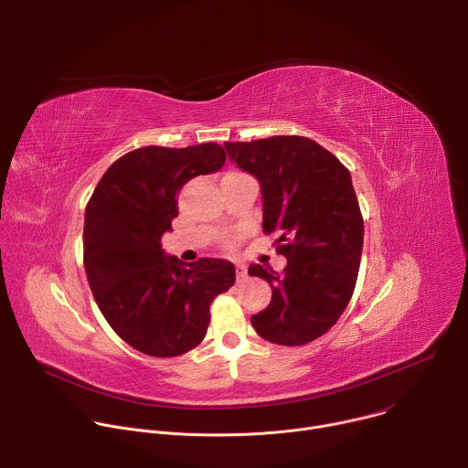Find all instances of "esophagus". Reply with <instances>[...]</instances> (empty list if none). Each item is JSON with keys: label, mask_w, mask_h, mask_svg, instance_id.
I'll use <instances>...</instances> for the list:
<instances>
[{"label": "esophagus", "mask_w": 468, "mask_h": 468, "mask_svg": "<svg viewBox=\"0 0 468 468\" xmlns=\"http://www.w3.org/2000/svg\"><path fill=\"white\" fill-rule=\"evenodd\" d=\"M246 276H248L246 266L239 262V264H237V280H239V282H242V280H246Z\"/></svg>", "instance_id": "obj_1"}]
</instances>
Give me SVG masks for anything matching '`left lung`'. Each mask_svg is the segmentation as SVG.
<instances>
[{
    "label": "left lung",
    "instance_id": "1",
    "mask_svg": "<svg viewBox=\"0 0 468 468\" xmlns=\"http://www.w3.org/2000/svg\"><path fill=\"white\" fill-rule=\"evenodd\" d=\"M228 157L261 185L262 231L278 233L287 257L283 274L251 264L250 276L272 289L251 316L257 335L300 346L318 337L346 309L361 262L363 217L350 172L305 137L224 143Z\"/></svg>",
    "mask_w": 468,
    "mask_h": 468
}]
</instances>
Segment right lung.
I'll return each mask as SVG.
<instances>
[{"label":"right lung","mask_w":468,"mask_h":468,"mask_svg":"<svg viewBox=\"0 0 468 468\" xmlns=\"http://www.w3.org/2000/svg\"><path fill=\"white\" fill-rule=\"evenodd\" d=\"M224 148L146 146L114 161L85 211V272L94 300L118 335L154 357H176L204 341L209 305L235 283V266L202 257L183 262L161 237L177 217V192L218 172Z\"/></svg>","instance_id":"right-lung-1"}]
</instances>
